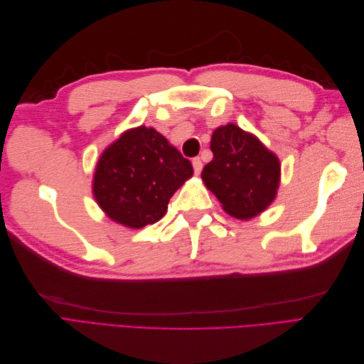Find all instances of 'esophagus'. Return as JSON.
Wrapping results in <instances>:
<instances>
[{"label": "esophagus", "instance_id": "34e87169", "mask_svg": "<svg viewBox=\"0 0 364 364\" xmlns=\"http://www.w3.org/2000/svg\"><path fill=\"white\" fill-rule=\"evenodd\" d=\"M193 168H194V173H196V174H200V173H202L203 164H202V159H200V158H194V159H193Z\"/></svg>", "mask_w": 364, "mask_h": 364}]
</instances>
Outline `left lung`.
Wrapping results in <instances>:
<instances>
[{
	"label": "left lung",
	"instance_id": "obj_1",
	"mask_svg": "<svg viewBox=\"0 0 364 364\" xmlns=\"http://www.w3.org/2000/svg\"><path fill=\"white\" fill-rule=\"evenodd\" d=\"M211 150L214 158L203 167L202 179L229 215L247 220L274 200L279 159L257 136L226 124L214 130Z\"/></svg>",
	"mask_w": 364,
	"mask_h": 364
}]
</instances>
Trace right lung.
I'll return each mask as SVG.
<instances>
[{"mask_svg": "<svg viewBox=\"0 0 364 364\" xmlns=\"http://www.w3.org/2000/svg\"><path fill=\"white\" fill-rule=\"evenodd\" d=\"M193 176L191 162L153 127L124 132L97 162L92 191L114 222L127 228L156 223L176 190Z\"/></svg>", "mask_w": 364, "mask_h": 364, "instance_id": "right-lung-1", "label": "right lung"}]
</instances>
